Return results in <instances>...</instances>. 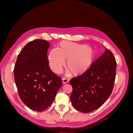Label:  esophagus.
<instances>
[{
	"label": "esophagus",
	"instance_id": "obj_1",
	"mask_svg": "<svg viewBox=\"0 0 133 133\" xmlns=\"http://www.w3.org/2000/svg\"><path fill=\"white\" fill-rule=\"evenodd\" d=\"M69 81V79H67L66 78H62V82L64 83H67Z\"/></svg>",
	"mask_w": 133,
	"mask_h": 133
}]
</instances>
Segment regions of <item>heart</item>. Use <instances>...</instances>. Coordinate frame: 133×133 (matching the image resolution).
Segmentation results:
<instances>
[{"instance_id":"obj_1","label":"heart","mask_w":133,"mask_h":133,"mask_svg":"<svg viewBox=\"0 0 133 133\" xmlns=\"http://www.w3.org/2000/svg\"><path fill=\"white\" fill-rule=\"evenodd\" d=\"M49 64L53 72L59 73L67 60L66 68L74 76L85 74L92 66L95 53L92 48L83 44L62 41L58 50H52L49 54Z\"/></svg>"}]
</instances>
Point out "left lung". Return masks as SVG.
<instances>
[{"label":"left lung","mask_w":133,"mask_h":133,"mask_svg":"<svg viewBox=\"0 0 133 133\" xmlns=\"http://www.w3.org/2000/svg\"><path fill=\"white\" fill-rule=\"evenodd\" d=\"M116 62L113 53L105 47L104 53L96 59L88 71L71 79L73 87L71 100L81 112H91L101 107L113 89Z\"/></svg>","instance_id":"obj_1"}]
</instances>
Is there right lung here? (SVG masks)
Wrapping results in <instances>:
<instances>
[{
  "label": "right lung",
  "instance_id": "obj_1",
  "mask_svg": "<svg viewBox=\"0 0 133 133\" xmlns=\"http://www.w3.org/2000/svg\"><path fill=\"white\" fill-rule=\"evenodd\" d=\"M48 41L35 39L27 43L19 54L14 77L19 97L30 109L42 111L52 103L62 79L49 66Z\"/></svg>",
  "mask_w": 133,
  "mask_h": 133
}]
</instances>
